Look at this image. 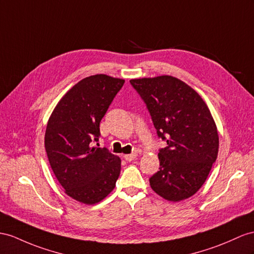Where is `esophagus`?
I'll list each match as a JSON object with an SVG mask.
<instances>
[{"mask_svg":"<svg viewBox=\"0 0 254 254\" xmlns=\"http://www.w3.org/2000/svg\"><path fill=\"white\" fill-rule=\"evenodd\" d=\"M136 157H137V153L133 152V153H131V154H126V155H125V159H126L127 161H128V162H131V161L135 160Z\"/></svg>","mask_w":254,"mask_h":254,"instance_id":"34e87169","label":"esophagus"}]
</instances>
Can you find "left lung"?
Returning <instances> with one entry per match:
<instances>
[{
    "label": "left lung",
    "instance_id": "left-lung-1",
    "mask_svg": "<svg viewBox=\"0 0 254 254\" xmlns=\"http://www.w3.org/2000/svg\"><path fill=\"white\" fill-rule=\"evenodd\" d=\"M150 113L160 138L159 171L149 179L163 198H189L204 185L216 162L219 136L209 108L196 91L178 78L158 76L129 80Z\"/></svg>",
    "mask_w": 254,
    "mask_h": 254
}]
</instances>
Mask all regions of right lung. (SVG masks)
Segmentation results:
<instances>
[{"label": "right lung", "mask_w": 254, "mask_h": 254, "mask_svg": "<svg viewBox=\"0 0 254 254\" xmlns=\"http://www.w3.org/2000/svg\"><path fill=\"white\" fill-rule=\"evenodd\" d=\"M125 80L104 74L83 78L57 104L47 123L45 148L54 174L68 196L93 205L115 189L121 160L93 146L100 122Z\"/></svg>", "instance_id": "1"}]
</instances>
